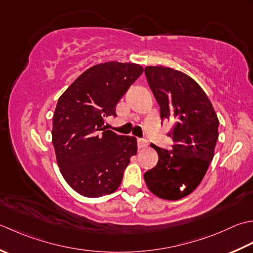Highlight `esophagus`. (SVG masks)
Instances as JSON below:
<instances>
[{"instance_id":"1","label":"esophagus","mask_w":253,"mask_h":253,"mask_svg":"<svg viewBox=\"0 0 253 253\" xmlns=\"http://www.w3.org/2000/svg\"><path fill=\"white\" fill-rule=\"evenodd\" d=\"M147 146V141L146 140H143V138H137V147L138 148H144Z\"/></svg>"}]
</instances>
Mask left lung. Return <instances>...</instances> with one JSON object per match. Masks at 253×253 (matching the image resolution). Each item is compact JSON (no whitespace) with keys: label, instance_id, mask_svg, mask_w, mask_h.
<instances>
[{"label":"left lung","instance_id":"left-lung-1","mask_svg":"<svg viewBox=\"0 0 253 253\" xmlns=\"http://www.w3.org/2000/svg\"><path fill=\"white\" fill-rule=\"evenodd\" d=\"M145 75L161 107L162 120L171 121L172 151L151 144L158 163L144 174L156 197L176 201L202 181L218 140V118L212 102L192 77L166 66H146Z\"/></svg>","mask_w":253,"mask_h":253}]
</instances>
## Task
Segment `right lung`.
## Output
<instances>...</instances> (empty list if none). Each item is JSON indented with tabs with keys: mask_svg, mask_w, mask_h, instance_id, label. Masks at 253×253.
Returning <instances> with one entry per match:
<instances>
[{
	"mask_svg": "<svg viewBox=\"0 0 253 253\" xmlns=\"http://www.w3.org/2000/svg\"><path fill=\"white\" fill-rule=\"evenodd\" d=\"M144 69L111 61L91 66L62 94L53 113L52 144L60 171L70 187L86 198L115 192L136 155L134 136L106 130L105 119Z\"/></svg>",
	"mask_w": 253,
	"mask_h": 253,
	"instance_id": "add662e5",
	"label": "right lung"
}]
</instances>
